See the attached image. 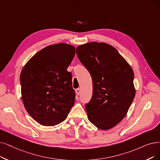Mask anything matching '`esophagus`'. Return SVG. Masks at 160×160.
Segmentation results:
<instances>
[{"label": "esophagus", "mask_w": 160, "mask_h": 160, "mask_svg": "<svg viewBox=\"0 0 160 160\" xmlns=\"http://www.w3.org/2000/svg\"><path fill=\"white\" fill-rule=\"evenodd\" d=\"M76 93L77 94V95H79L80 93V88H77L76 89Z\"/></svg>", "instance_id": "obj_1"}]
</instances>
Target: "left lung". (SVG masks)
<instances>
[{"label":"left lung","instance_id":"8db88e82","mask_svg":"<svg viewBox=\"0 0 160 160\" xmlns=\"http://www.w3.org/2000/svg\"><path fill=\"white\" fill-rule=\"evenodd\" d=\"M76 54L92 78V97L85 108L88 120L101 130L115 127L135 98L133 69L116 48L105 42L80 45Z\"/></svg>","mask_w":160,"mask_h":160}]
</instances>
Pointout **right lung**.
Here are the masks:
<instances>
[{"label": "right lung", "mask_w": 160, "mask_h": 160, "mask_svg": "<svg viewBox=\"0 0 160 160\" xmlns=\"http://www.w3.org/2000/svg\"><path fill=\"white\" fill-rule=\"evenodd\" d=\"M75 51L74 46L65 43L48 46L34 54L21 72L24 107L42 126L64 121L74 105L72 74L67 68Z\"/></svg>", "instance_id": "obj_1"}]
</instances>
